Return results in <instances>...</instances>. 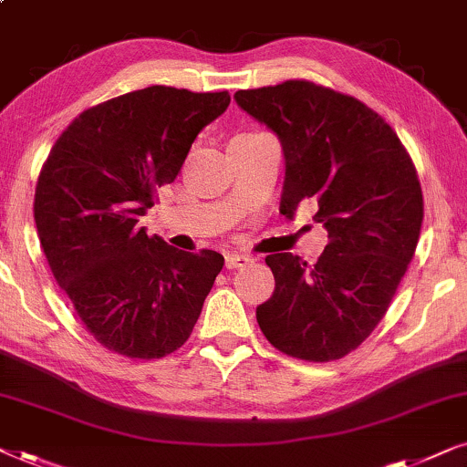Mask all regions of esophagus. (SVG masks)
Wrapping results in <instances>:
<instances>
[{
    "label": "esophagus",
    "instance_id": "obj_1",
    "mask_svg": "<svg viewBox=\"0 0 467 467\" xmlns=\"http://www.w3.org/2000/svg\"><path fill=\"white\" fill-rule=\"evenodd\" d=\"M251 257L248 254H242V253H227L225 254V265L229 267V270H235V267H244L251 264Z\"/></svg>",
    "mask_w": 467,
    "mask_h": 467
}]
</instances>
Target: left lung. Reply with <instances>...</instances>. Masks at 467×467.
I'll list each match as a JSON object with an SVG mask.
<instances>
[{
    "label": "left lung",
    "mask_w": 467,
    "mask_h": 467,
    "mask_svg": "<svg viewBox=\"0 0 467 467\" xmlns=\"http://www.w3.org/2000/svg\"><path fill=\"white\" fill-rule=\"evenodd\" d=\"M285 152L280 214L317 202L329 244L315 265L267 254L276 289L257 308L264 336L306 361L342 359L372 334L417 251L423 191L410 155L363 101L308 80L234 95Z\"/></svg>",
    "instance_id": "left-lung-1"
}]
</instances>
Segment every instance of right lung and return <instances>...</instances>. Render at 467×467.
Wrapping results in <instances>:
<instances>
[{"instance_id": "right-lung-1", "label": "right lung", "mask_w": 467, "mask_h": 467, "mask_svg": "<svg viewBox=\"0 0 467 467\" xmlns=\"http://www.w3.org/2000/svg\"><path fill=\"white\" fill-rule=\"evenodd\" d=\"M227 91L146 87L78 114L36 184L34 216L50 272L101 347L159 359L189 340L223 254L184 253L140 227L174 182Z\"/></svg>"}]
</instances>
